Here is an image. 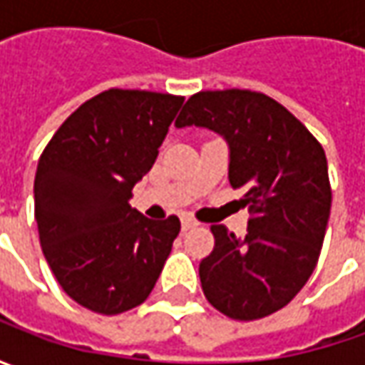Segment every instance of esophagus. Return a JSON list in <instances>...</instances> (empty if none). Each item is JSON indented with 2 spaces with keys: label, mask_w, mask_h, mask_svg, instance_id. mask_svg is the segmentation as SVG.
Returning <instances> with one entry per match:
<instances>
[{
  "label": "esophagus",
  "mask_w": 365,
  "mask_h": 365,
  "mask_svg": "<svg viewBox=\"0 0 365 365\" xmlns=\"http://www.w3.org/2000/svg\"><path fill=\"white\" fill-rule=\"evenodd\" d=\"M180 225H182V232H189V230H195L199 223L195 221V219L190 217H182V221H180Z\"/></svg>",
  "instance_id": "obj_1"
}]
</instances>
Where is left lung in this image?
I'll return each mask as SVG.
<instances>
[{"label": "left lung", "instance_id": "obj_1", "mask_svg": "<svg viewBox=\"0 0 365 365\" xmlns=\"http://www.w3.org/2000/svg\"><path fill=\"white\" fill-rule=\"evenodd\" d=\"M176 128H207L230 148V185L252 211L244 237L213 225L199 276L223 315L252 321L287 307L313 274L327 230L331 187L321 144L287 107L256 91L195 93Z\"/></svg>", "mask_w": 365, "mask_h": 365}]
</instances>
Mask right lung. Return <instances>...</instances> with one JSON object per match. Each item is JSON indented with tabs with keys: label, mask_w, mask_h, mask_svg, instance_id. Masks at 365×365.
<instances>
[{
	"label": "right lung",
	"mask_w": 365,
	"mask_h": 365,
	"mask_svg": "<svg viewBox=\"0 0 365 365\" xmlns=\"http://www.w3.org/2000/svg\"><path fill=\"white\" fill-rule=\"evenodd\" d=\"M185 97L109 89L71 113L44 148L34 178L40 245L81 307L118 315L146 301L180 232L175 215L130 205Z\"/></svg>",
	"instance_id": "right-lung-1"
}]
</instances>
